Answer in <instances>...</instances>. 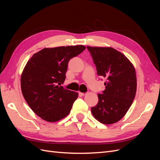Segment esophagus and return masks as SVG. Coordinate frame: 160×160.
Instances as JSON below:
<instances>
[{
	"mask_svg": "<svg viewBox=\"0 0 160 160\" xmlns=\"http://www.w3.org/2000/svg\"><path fill=\"white\" fill-rule=\"evenodd\" d=\"M79 95H81V96H83V95H85V93H81V92H79Z\"/></svg>",
	"mask_w": 160,
	"mask_h": 160,
	"instance_id": "1",
	"label": "esophagus"
}]
</instances>
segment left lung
Here are the masks:
<instances>
[{
    "label": "left lung",
    "instance_id": "obj_1",
    "mask_svg": "<svg viewBox=\"0 0 160 160\" xmlns=\"http://www.w3.org/2000/svg\"><path fill=\"white\" fill-rule=\"evenodd\" d=\"M98 75L106 78L105 89L91 108L94 118L103 124L118 122L127 113L135 98L137 79L133 65L122 52L111 47H87Z\"/></svg>",
    "mask_w": 160,
    "mask_h": 160
}]
</instances>
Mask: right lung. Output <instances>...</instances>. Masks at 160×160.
I'll return each instance as SVG.
<instances>
[{
  "label": "right lung",
  "mask_w": 160,
  "mask_h": 160,
  "mask_svg": "<svg viewBox=\"0 0 160 160\" xmlns=\"http://www.w3.org/2000/svg\"><path fill=\"white\" fill-rule=\"evenodd\" d=\"M83 45L45 48L28 60L21 75L24 98L38 117L55 122L68 115L78 97L61 86L71 59L85 49Z\"/></svg>",
  "instance_id": "add662e5"
}]
</instances>
